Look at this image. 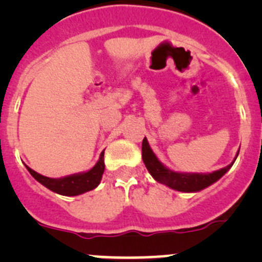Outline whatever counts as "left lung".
Returning a JSON list of instances; mask_svg holds the SVG:
<instances>
[{"mask_svg":"<svg viewBox=\"0 0 262 262\" xmlns=\"http://www.w3.org/2000/svg\"><path fill=\"white\" fill-rule=\"evenodd\" d=\"M237 156H238V153H237ZM142 158H143V162L146 165L147 170L149 171V173L153 176V179L156 181L167 185L171 189H175L178 191L191 192L205 189L207 186L212 185L213 182L219 180L232 167V165H233L237 157L234 158V161L231 165L226 166V167L221 168L218 171H214L212 173H205V175H203V173L173 172L170 168L165 167L157 160L155 153L152 152V149L148 146L147 139L144 138L143 142H142Z\"/></svg>","mask_w":262,"mask_h":262,"instance_id":"left-lung-1","label":"left lung"}]
</instances>
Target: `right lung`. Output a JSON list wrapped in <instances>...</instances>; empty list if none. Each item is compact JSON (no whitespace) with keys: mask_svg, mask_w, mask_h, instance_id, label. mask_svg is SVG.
I'll return each mask as SVG.
<instances>
[{"mask_svg":"<svg viewBox=\"0 0 262 262\" xmlns=\"http://www.w3.org/2000/svg\"><path fill=\"white\" fill-rule=\"evenodd\" d=\"M26 168L35 180H38L41 185L48 187L52 191L60 195H67V196H75V195L83 194V192L95 189L100 184V180H101L102 173H104L105 170L104 152H101L99 161H97L94 168H91V170L84 173L67 176V178L63 179L46 178V176L31 170L28 166H26Z\"/></svg>","mask_w":262,"mask_h":262,"instance_id":"right-lung-1","label":"right lung"}]
</instances>
